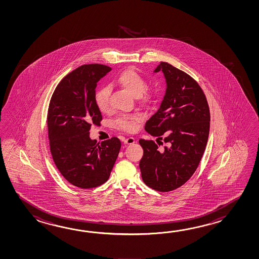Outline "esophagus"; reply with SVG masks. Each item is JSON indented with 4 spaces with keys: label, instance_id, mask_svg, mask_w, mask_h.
Listing matches in <instances>:
<instances>
[{
    "label": "esophagus",
    "instance_id": "obj_1",
    "mask_svg": "<svg viewBox=\"0 0 259 259\" xmlns=\"http://www.w3.org/2000/svg\"><path fill=\"white\" fill-rule=\"evenodd\" d=\"M123 143L125 144H133L135 143V139L132 137L123 138Z\"/></svg>",
    "mask_w": 259,
    "mask_h": 259
}]
</instances>
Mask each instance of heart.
<instances>
[{"instance_id":"b5f03b06","label":"heart","mask_w":259,"mask_h":259,"mask_svg":"<svg viewBox=\"0 0 259 259\" xmlns=\"http://www.w3.org/2000/svg\"><path fill=\"white\" fill-rule=\"evenodd\" d=\"M116 84L126 90L132 96L136 97L143 104H150L154 101L156 93L154 89L145 88L146 81L144 77L134 69H127L122 72L116 78ZM94 102L97 108L102 113H109L111 110L110 91L107 87L99 89L94 94ZM143 117L139 114L126 115L117 117L115 126L127 132L136 131L139 123Z\"/></svg>"}]
</instances>
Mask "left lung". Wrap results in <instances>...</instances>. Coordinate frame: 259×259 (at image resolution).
Masks as SVG:
<instances>
[{
	"mask_svg": "<svg viewBox=\"0 0 259 259\" xmlns=\"http://www.w3.org/2000/svg\"><path fill=\"white\" fill-rule=\"evenodd\" d=\"M163 71L166 81L159 109L145 124L154 137L141 139L143 149L140 169L143 181L158 192L182 186L198 167L209 135V106L197 81L170 64L161 62L154 72ZM163 139L167 145L159 149Z\"/></svg>",
	"mask_w": 259,
	"mask_h": 259,
	"instance_id": "1",
	"label": "left lung"
}]
</instances>
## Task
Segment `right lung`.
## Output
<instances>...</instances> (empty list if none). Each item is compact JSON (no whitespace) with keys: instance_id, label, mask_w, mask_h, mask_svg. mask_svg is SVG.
<instances>
[{"instance_id":"1","label":"right lung","mask_w":259,"mask_h":259,"mask_svg":"<svg viewBox=\"0 0 259 259\" xmlns=\"http://www.w3.org/2000/svg\"><path fill=\"white\" fill-rule=\"evenodd\" d=\"M111 67L83 65L67 74L50 101L47 127L50 150L56 167L72 185L98 187L110 177L121 142L113 137L99 144L89 136L103 116L94 102L97 82Z\"/></svg>"}]
</instances>
